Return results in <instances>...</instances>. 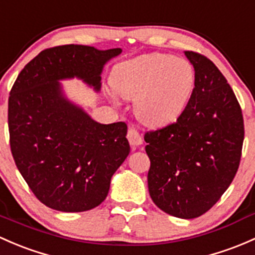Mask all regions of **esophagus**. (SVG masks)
<instances>
[{"mask_svg":"<svg viewBox=\"0 0 255 255\" xmlns=\"http://www.w3.org/2000/svg\"><path fill=\"white\" fill-rule=\"evenodd\" d=\"M128 140H129V144L133 146H139L143 144V138H141L140 133L135 129V128H129L128 129V134H127Z\"/></svg>","mask_w":255,"mask_h":255,"instance_id":"obj_1","label":"esophagus"}]
</instances>
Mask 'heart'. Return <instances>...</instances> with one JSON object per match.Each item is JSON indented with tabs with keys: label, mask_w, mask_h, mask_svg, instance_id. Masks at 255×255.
<instances>
[{
	"label": "heart",
	"mask_w": 255,
	"mask_h": 255,
	"mask_svg": "<svg viewBox=\"0 0 255 255\" xmlns=\"http://www.w3.org/2000/svg\"><path fill=\"white\" fill-rule=\"evenodd\" d=\"M111 85L121 98L136 99L135 114L144 125L160 128L183 114L194 87V71L184 58L148 53L117 64Z\"/></svg>",
	"instance_id": "1"
}]
</instances>
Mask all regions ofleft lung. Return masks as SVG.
I'll return each mask as SVG.
<instances>
[{
	"mask_svg": "<svg viewBox=\"0 0 255 255\" xmlns=\"http://www.w3.org/2000/svg\"><path fill=\"white\" fill-rule=\"evenodd\" d=\"M194 89L176 123L146 133L148 187L157 208L179 219L203 215L221 198L238 170L245 139L240 104L210 60L184 51Z\"/></svg>",
	"mask_w": 255,
	"mask_h": 255,
	"instance_id": "8db88e82",
	"label": "left lung"
}]
</instances>
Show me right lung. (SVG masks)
Listing matches in <instances>:
<instances>
[{"mask_svg":"<svg viewBox=\"0 0 255 255\" xmlns=\"http://www.w3.org/2000/svg\"><path fill=\"white\" fill-rule=\"evenodd\" d=\"M122 49L63 45L41 51L19 73L8 99L13 159L37 199L80 213L100 205L129 154L127 125H103L67 96L61 82L101 89L105 64Z\"/></svg>","mask_w":255,"mask_h":255,"instance_id":"1","label":"right lung"}]
</instances>
